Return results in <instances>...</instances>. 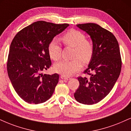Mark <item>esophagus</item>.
Returning <instances> with one entry per match:
<instances>
[{
	"label": "esophagus",
	"mask_w": 131,
	"mask_h": 131,
	"mask_svg": "<svg viewBox=\"0 0 131 131\" xmlns=\"http://www.w3.org/2000/svg\"><path fill=\"white\" fill-rule=\"evenodd\" d=\"M60 78L61 79H64V80H69L70 79V77H67V76H64L63 75H61L60 76Z\"/></svg>",
	"instance_id": "obj_1"
}]
</instances>
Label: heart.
I'll list each match as a JSON object with an SVG mask.
<instances>
[{
	"instance_id": "obj_1",
	"label": "heart",
	"mask_w": 131,
	"mask_h": 131,
	"mask_svg": "<svg viewBox=\"0 0 131 131\" xmlns=\"http://www.w3.org/2000/svg\"><path fill=\"white\" fill-rule=\"evenodd\" d=\"M61 40L65 45L74 48V58L75 59L71 61H60L55 64L54 70L64 76H70L81 70L82 68L81 60L84 63L90 62L93 55V46L90 41L86 40L85 35L82 32L77 30L68 31L61 37ZM48 51L53 60L60 59L61 48L56 40H53L50 42Z\"/></svg>"
}]
</instances>
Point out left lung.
<instances>
[{
    "label": "left lung",
    "mask_w": 131,
    "mask_h": 131,
    "mask_svg": "<svg viewBox=\"0 0 131 131\" xmlns=\"http://www.w3.org/2000/svg\"><path fill=\"white\" fill-rule=\"evenodd\" d=\"M77 27L90 35L94 51L84 71L90 77H79V86L74 96L80 103L94 104L109 93L118 78L121 69L119 45L111 31L96 24H82Z\"/></svg>",
    "instance_id": "left-lung-1"
}]
</instances>
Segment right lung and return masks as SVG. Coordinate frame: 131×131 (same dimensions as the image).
Returning a JSON list of instances; mask_svg holds the SVG:
<instances>
[{
    "mask_svg": "<svg viewBox=\"0 0 131 131\" xmlns=\"http://www.w3.org/2000/svg\"><path fill=\"white\" fill-rule=\"evenodd\" d=\"M69 26L46 21L35 22L16 35L10 47L7 72L14 89L29 104H40L52 95L59 75L42 74L51 66L50 42Z\"/></svg>",
    "mask_w": 131,
    "mask_h": 131,
    "instance_id": "add662e5",
    "label": "right lung"
}]
</instances>
